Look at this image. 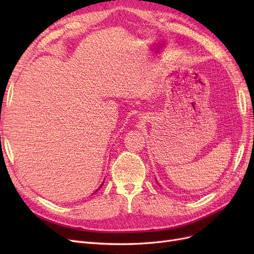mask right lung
Here are the masks:
<instances>
[{
    "label": "right lung",
    "mask_w": 254,
    "mask_h": 254,
    "mask_svg": "<svg viewBox=\"0 0 254 254\" xmlns=\"http://www.w3.org/2000/svg\"><path fill=\"white\" fill-rule=\"evenodd\" d=\"M103 184H104V183H103ZM101 187H102V186H101Z\"/></svg>",
    "instance_id": "right-lung-1"
}]
</instances>
